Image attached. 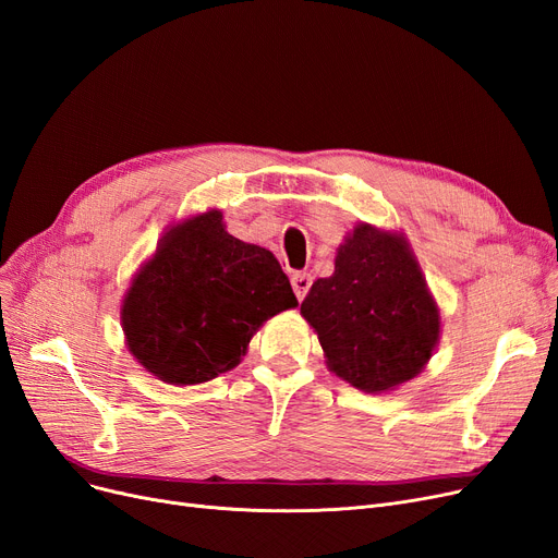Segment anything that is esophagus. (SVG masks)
<instances>
[{"label": "esophagus", "instance_id": "34e87169", "mask_svg": "<svg viewBox=\"0 0 558 558\" xmlns=\"http://www.w3.org/2000/svg\"><path fill=\"white\" fill-rule=\"evenodd\" d=\"M310 284H312V276L310 274H294L292 276V287H294V294H296L299 301L305 299Z\"/></svg>", "mask_w": 558, "mask_h": 558}]
</instances>
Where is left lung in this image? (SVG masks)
Instances as JSON below:
<instances>
[{"label":"left lung","instance_id":"1","mask_svg":"<svg viewBox=\"0 0 558 558\" xmlns=\"http://www.w3.org/2000/svg\"><path fill=\"white\" fill-rule=\"evenodd\" d=\"M301 314L328 367L365 392L415 378L440 335L438 307L403 239L369 226L339 246L335 274L310 287Z\"/></svg>","mask_w":558,"mask_h":558}]
</instances>
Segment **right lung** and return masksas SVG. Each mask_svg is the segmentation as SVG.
Instances as JSON below:
<instances>
[{"mask_svg": "<svg viewBox=\"0 0 558 558\" xmlns=\"http://www.w3.org/2000/svg\"><path fill=\"white\" fill-rule=\"evenodd\" d=\"M296 305L278 259L209 211L163 236L125 296L123 330L145 369L196 385L232 369L253 332Z\"/></svg>", "mask_w": 558, "mask_h": 558, "instance_id": "1", "label": "right lung"}]
</instances>
